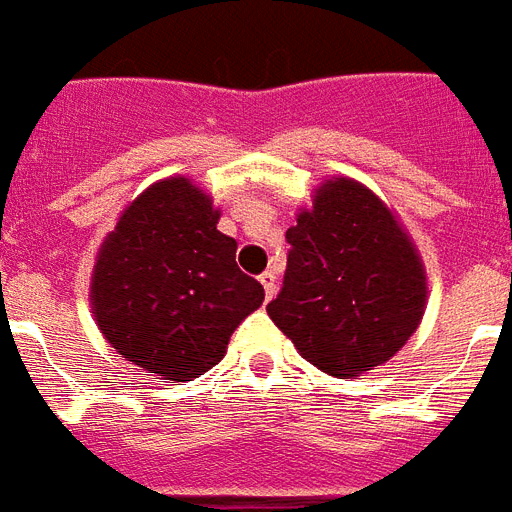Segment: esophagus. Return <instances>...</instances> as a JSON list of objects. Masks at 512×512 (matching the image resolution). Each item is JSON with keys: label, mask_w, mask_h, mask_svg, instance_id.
I'll use <instances>...</instances> for the list:
<instances>
[{"label": "esophagus", "mask_w": 512, "mask_h": 512, "mask_svg": "<svg viewBox=\"0 0 512 512\" xmlns=\"http://www.w3.org/2000/svg\"><path fill=\"white\" fill-rule=\"evenodd\" d=\"M260 284H263L265 289V297L271 300L273 292H276V276H273V273H263V276H260Z\"/></svg>", "instance_id": "34e87169"}]
</instances>
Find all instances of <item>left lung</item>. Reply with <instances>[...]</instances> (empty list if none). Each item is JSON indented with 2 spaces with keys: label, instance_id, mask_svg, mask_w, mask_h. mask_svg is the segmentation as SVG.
<instances>
[{
  "label": "left lung",
  "instance_id": "left-lung-1",
  "mask_svg": "<svg viewBox=\"0 0 512 512\" xmlns=\"http://www.w3.org/2000/svg\"><path fill=\"white\" fill-rule=\"evenodd\" d=\"M287 244V273L268 316L321 372L358 377L412 337L425 308V273L369 188L329 180L287 231Z\"/></svg>",
  "mask_w": 512,
  "mask_h": 512
}]
</instances>
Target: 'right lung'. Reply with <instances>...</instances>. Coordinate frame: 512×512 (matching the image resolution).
Wrapping results in <instances>:
<instances>
[{"instance_id": "obj_1", "label": "right lung", "mask_w": 512, "mask_h": 512, "mask_svg": "<svg viewBox=\"0 0 512 512\" xmlns=\"http://www.w3.org/2000/svg\"><path fill=\"white\" fill-rule=\"evenodd\" d=\"M185 177L151 185L100 249L92 311L127 361L188 382L225 356L233 329L263 305V284L236 265V241Z\"/></svg>"}]
</instances>
